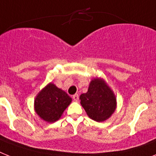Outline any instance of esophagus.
<instances>
[{
  "label": "esophagus",
  "mask_w": 156,
  "mask_h": 156,
  "mask_svg": "<svg viewBox=\"0 0 156 156\" xmlns=\"http://www.w3.org/2000/svg\"><path fill=\"white\" fill-rule=\"evenodd\" d=\"M73 99L74 101H78V100H79V95H78V94H75V95H73Z\"/></svg>",
  "instance_id": "obj_1"
}]
</instances>
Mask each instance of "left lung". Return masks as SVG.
<instances>
[{"label":"left lung","instance_id":"left-lung-1","mask_svg":"<svg viewBox=\"0 0 156 156\" xmlns=\"http://www.w3.org/2000/svg\"><path fill=\"white\" fill-rule=\"evenodd\" d=\"M80 100L87 115L97 122L109 118L116 107V99L112 91L101 79L91 81L87 92L81 94Z\"/></svg>","mask_w":156,"mask_h":156}]
</instances>
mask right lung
<instances>
[{
	"label": "right lung",
	"mask_w": 156,
	"mask_h": 156,
	"mask_svg": "<svg viewBox=\"0 0 156 156\" xmlns=\"http://www.w3.org/2000/svg\"><path fill=\"white\" fill-rule=\"evenodd\" d=\"M71 102L72 98L66 92L49 83L37 96L35 110L41 119L52 123L60 119Z\"/></svg>",
	"instance_id": "1"
}]
</instances>
